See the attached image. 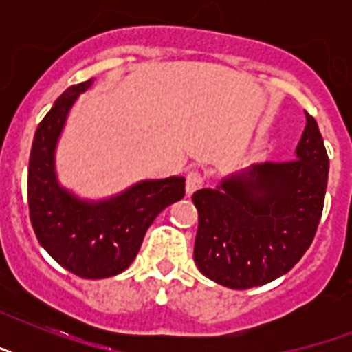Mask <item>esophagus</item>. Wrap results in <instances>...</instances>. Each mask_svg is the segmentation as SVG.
<instances>
[{
  "instance_id": "34e87169",
  "label": "esophagus",
  "mask_w": 352,
  "mask_h": 352,
  "mask_svg": "<svg viewBox=\"0 0 352 352\" xmlns=\"http://www.w3.org/2000/svg\"><path fill=\"white\" fill-rule=\"evenodd\" d=\"M204 179L203 175L199 173V171H190L186 175V193L188 195H192L193 192H197L199 188H203Z\"/></svg>"
}]
</instances>
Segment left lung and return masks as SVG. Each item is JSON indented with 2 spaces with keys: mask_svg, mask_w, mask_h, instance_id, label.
Masks as SVG:
<instances>
[{
  "mask_svg": "<svg viewBox=\"0 0 352 352\" xmlns=\"http://www.w3.org/2000/svg\"><path fill=\"white\" fill-rule=\"evenodd\" d=\"M329 157L316 120L289 162H254L192 195L199 212L193 259L228 289H252L287 274L311 246L322 217Z\"/></svg>",
  "mask_w": 352,
  "mask_h": 352,
  "instance_id": "1",
  "label": "left lung"
}]
</instances>
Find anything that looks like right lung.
Returning <instances> with one entry per match:
<instances>
[{"instance_id":"add662e5","label":"right lung","mask_w":352,"mask_h":352,"mask_svg":"<svg viewBox=\"0 0 352 352\" xmlns=\"http://www.w3.org/2000/svg\"><path fill=\"white\" fill-rule=\"evenodd\" d=\"M95 78L71 85L34 133L29 159L30 223L40 245L65 270L85 279L124 272L155 217L184 197V177L138 181L102 199L80 197L60 182L56 148L78 96Z\"/></svg>"}]
</instances>
